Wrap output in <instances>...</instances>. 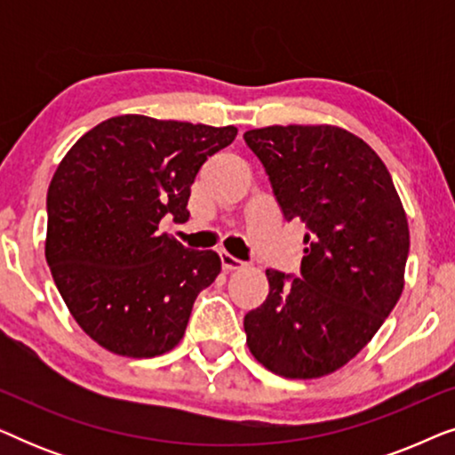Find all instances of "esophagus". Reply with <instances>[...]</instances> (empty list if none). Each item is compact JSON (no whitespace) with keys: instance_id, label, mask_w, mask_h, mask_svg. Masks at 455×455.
I'll use <instances>...</instances> for the list:
<instances>
[{"instance_id":"obj_1","label":"esophagus","mask_w":455,"mask_h":455,"mask_svg":"<svg viewBox=\"0 0 455 455\" xmlns=\"http://www.w3.org/2000/svg\"><path fill=\"white\" fill-rule=\"evenodd\" d=\"M220 257H221V267H223V269H226V271L240 269V267L244 265L240 259H235L234 254H229V252H226V251H221Z\"/></svg>"}]
</instances>
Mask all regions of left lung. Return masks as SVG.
I'll return each instance as SVG.
<instances>
[{"label":"left lung","mask_w":455,"mask_h":455,"mask_svg":"<svg viewBox=\"0 0 455 455\" xmlns=\"http://www.w3.org/2000/svg\"><path fill=\"white\" fill-rule=\"evenodd\" d=\"M285 221H302L300 275L267 269L269 296L244 316L260 364L288 379L338 371L400 300L410 251L394 180L363 139L335 126L244 132Z\"/></svg>","instance_id":"left-lung-1"}]
</instances>
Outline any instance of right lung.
<instances>
[{
  "instance_id": "right-lung-1",
  "label": "right lung",
  "mask_w": 455,
  "mask_h": 455,
  "mask_svg": "<svg viewBox=\"0 0 455 455\" xmlns=\"http://www.w3.org/2000/svg\"><path fill=\"white\" fill-rule=\"evenodd\" d=\"M235 134L234 126L117 116L61 159L47 190V265L74 319L105 350L151 358L182 339L221 259L182 246L159 223L188 220L198 170Z\"/></svg>"
}]
</instances>
